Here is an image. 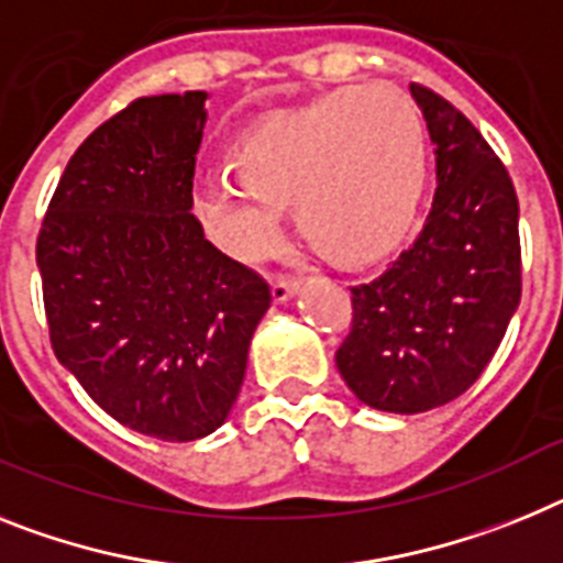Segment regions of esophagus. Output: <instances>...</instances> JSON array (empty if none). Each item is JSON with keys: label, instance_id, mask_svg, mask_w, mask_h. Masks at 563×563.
I'll return each instance as SVG.
<instances>
[{"label": "esophagus", "instance_id": "obj_1", "mask_svg": "<svg viewBox=\"0 0 563 563\" xmlns=\"http://www.w3.org/2000/svg\"><path fill=\"white\" fill-rule=\"evenodd\" d=\"M297 288H300L297 277H275L272 280V297H275V302H286L288 297L297 295Z\"/></svg>", "mask_w": 563, "mask_h": 563}]
</instances>
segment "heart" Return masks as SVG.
<instances>
[{"mask_svg":"<svg viewBox=\"0 0 563 563\" xmlns=\"http://www.w3.org/2000/svg\"><path fill=\"white\" fill-rule=\"evenodd\" d=\"M232 173L198 184L195 203L214 241L252 261L272 249L283 203L336 263L383 257L417 218L428 139L417 104L390 85L342 87L254 124Z\"/></svg>","mask_w":563,"mask_h":563,"instance_id":"heart-1","label":"heart"}]
</instances>
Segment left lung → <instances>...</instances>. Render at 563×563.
I'll return each mask as SVG.
<instances>
[{
    "label": "left lung",
    "instance_id": "8db88e82",
    "mask_svg": "<svg viewBox=\"0 0 563 563\" xmlns=\"http://www.w3.org/2000/svg\"><path fill=\"white\" fill-rule=\"evenodd\" d=\"M437 144L424 229L383 275L351 286L342 379L365 405L422 413L476 383L521 300L518 198L510 173L464 112L410 85Z\"/></svg>",
    "mask_w": 563,
    "mask_h": 563
}]
</instances>
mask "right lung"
<instances>
[{"instance_id": "obj_1", "label": "right lung", "mask_w": 563, "mask_h": 563, "mask_svg": "<svg viewBox=\"0 0 563 563\" xmlns=\"http://www.w3.org/2000/svg\"><path fill=\"white\" fill-rule=\"evenodd\" d=\"M207 92L144 96L81 141L38 229L53 354L115 422L192 442L227 422L272 291L192 209Z\"/></svg>"}]
</instances>
